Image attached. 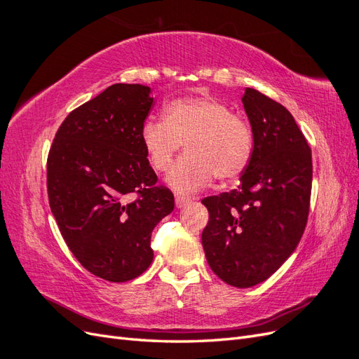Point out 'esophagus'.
<instances>
[{"label":"esophagus","instance_id":"34e87169","mask_svg":"<svg viewBox=\"0 0 359 359\" xmlns=\"http://www.w3.org/2000/svg\"><path fill=\"white\" fill-rule=\"evenodd\" d=\"M175 202H177L178 208H182V206H186L187 203L191 202V198H190V196H186V194L177 193V194H175Z\"/></svg>","mask_w":359,"mask_h":359}]
</instances>
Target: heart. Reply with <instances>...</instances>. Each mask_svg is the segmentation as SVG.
<instances>
[{
	"label": "heart",
	"mask_w": 359,
	"mask_h": 359,
	"mask_svg": "<svg viewBox=\"0 0 359 359\" xmlns=\"http://www.w3.org/2000/svg\"><path fill=\"white\" fill-rule=\"evenodd\" d=\"M153 168L166 172L186 142L187 153L172 168L168 182L178 191H194L214 177L232 181L253 156L252 124L214 97H184L165 106L163 119L149 118L140 132Z\"/></svg>",
	"instance_id": "1"
}]
</instances>
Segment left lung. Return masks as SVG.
<instances>
[{"instance_id":"1","label":"left lung","mask_w":359,"mask_h":359,"mask_svg":"<svg viewBox=\"0 0 359 359\" xmlns=\"http://www.w3.org/2000/svg\"><path fill=\"white\" fill-rule=\"evenodd\" d=\"M244 109L253 156L238 189L208 196L202 232L206 260L224 283L250 287L285 264L306 229L311 196V149L283 104L247 88Z\"/></svg>"}]
</instances>
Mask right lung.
<instances>
[{
	"label": "right lung",
	"mask_w": 359,
	"mask_h": 359,
	"mask_svg": "<svg viewBox=\"0 0 359 359\" xmlns=\"http://www.w3.org/2000/svg\"><path fill=\"white\" fill-rule=\"evenodd\" d=\"M149 94L139 83L111 85L66 116L48 156L49 205L64 241L85 269L114 283L151 265V232L175 206L140 139Z\"/></svg>",
	"instance_id": "1"
}]
</instances>
